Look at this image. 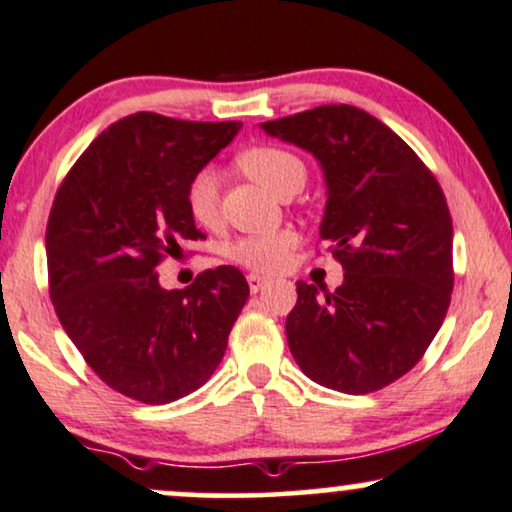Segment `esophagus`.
<instances>
[{
	"label": "esophagus",
	"mask_w": 512,
	"mask_h": 512,
	"mask_svg": "<svg viewBox=\"0 0 512 512\" xmlns=\"http://www.w3.org/2000/svg\"><path fill=\"white\" fill-rule=\"evenodd\" d=\"M247 284H249V291L251 293H258V291H263L265 286H268V277H261V274L251 272L249 277H247Z\"/></svg>",
	"instance_id": "34e87169"
}]
</instances>
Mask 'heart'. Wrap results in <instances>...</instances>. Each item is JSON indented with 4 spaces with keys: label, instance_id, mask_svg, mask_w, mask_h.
<instances>
[{
    "label": "heart",
    "instance_id": "1",
    "mask_svg": "<svg viewBox=\"0 0 512 512\" xmlns=\"http://www.w3.org/2000/svg\"><path fill=\"white\" fill-rule=\"evenodd\" d=\"M238 166L247 177L261 184L277 198H291L305 187L307 168L298 154L279 145H254L238 157ZM187 207L191 219L207 231H217L221 226V194L219 177L212 170H203L187 189ZM300 235L295 228H277V231L244 235L226 244L224 254L228 261L242 265L254 272H279L286 268L293 249L298 247Z\"/></svg>",
    "mask_w": 512,
    "mask_h": 512
}]
</instances>
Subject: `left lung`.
I'll list each match as a JSON object with an SVG mask.
<instances>
[{"instance_id":"8db88e82","label":"left lung","mask_w":512,"mask_h":512,"mask_svg":"<svg viewBox=\"0 0 512 512\" xmlns=\"http://www.w3.org/2000/svg\"><path fill=\"white\" fill-rule=\"evenodd\" d=\"M321 161V238L344 284L318 295L298 281L286 318L295 362L325 388L367 395L418 365L450 307L453 219L422 159L365 110L318 106L261 124Z\"/></svg>"}]
</instances>
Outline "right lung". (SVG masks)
<instances>
[{
	"label": "right lung",
	"mask_w": 512,
	"mask_h": 512,
	"mask_svg": "<svg viewBox=\"0 0 512 512\" xmlns=\"http://www.w3.org/2000/svg\"><path fill=\"white\" fill-rule=\"evenodd\" d=\"M242 122L136 113L110 124L59 184L46 228L55 314L87 365L143 404L201 388L224 358L249 286L233 265L187 288L159 286L157 268L203 240L189 182Z\"/></svg>",
	"instance_id": "obj_1"
}]
</instances>
